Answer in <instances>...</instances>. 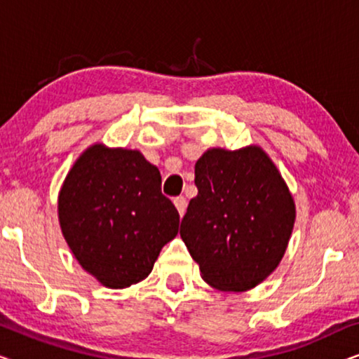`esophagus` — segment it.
<instances>
[{
	"label": "esophagus",
	"mask_w": 359,
	"mask_h": 359,
	"mask_svg": "<svg viewBox=\"0 0 359 359\" xmlns=\"http://www.w3.org/2000/svg\"><path fill=\"white\" fill-rule=\"evenodd\" d=\"M173 203L176 205V209H178L180 215L183 217L184 212H186V205H188V203H186V198H183V196H178V198H175Z\"/></svg>",
	"instance_id": "34e87169"
}]
</instances>
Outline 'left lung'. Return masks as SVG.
Segmentation results:
<instances>
[{"mask_svg":"<svg viewBox=\"0 0 359 359\" xmlns=\"http://www.w3.org/2000/svg\"><path fill=\"white\" fill-rule=\"evenodd\" d=\"M198 196L180 235L201 276L220 291H248L271 274L291 238L296 205L262 147L209 149L194 166Z\"/></svg>","mask_w":359,"mask_h":359,"instance_id":"left-lung-1","label":"left lung"}]
</instances>
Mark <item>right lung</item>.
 I'll list each match as a JSON object with an SVG mask.
<instances>
[{"instance_id":"obj_1","label":"right lung","mask_w":359,"mask_h":359,"mask_svg":"<svg viewBox=\"0 0 359 359\" xmlns=\"http://www.w3.org/2000/svg\"><path fill=\"white\" fill-rule=\"evenodd\" d=\"M58 220L81 268L102 286L129 287L154 269L178 233L180 214L161 194V176L139 150L95 144L68 171Z\"/></svg>"}]
</instances>
